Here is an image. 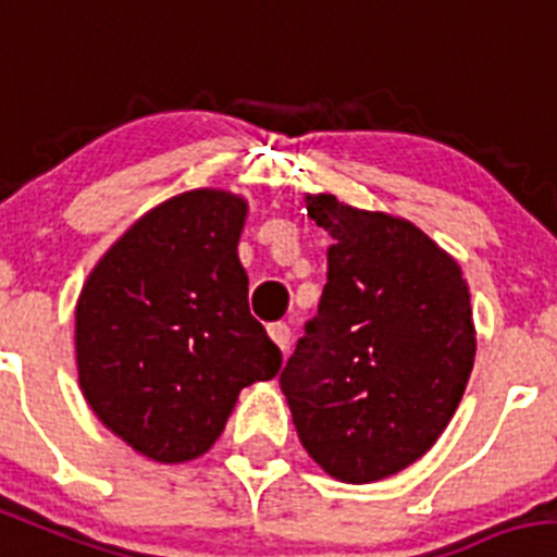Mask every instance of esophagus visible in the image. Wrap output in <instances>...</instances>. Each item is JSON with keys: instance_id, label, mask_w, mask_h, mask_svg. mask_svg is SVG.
<instances>
[{"instance_id": "1", "label": "esophagus", "mask_w": 557, "mask_h": 557, "mask_svg": "<svg viewBox=\"0 0 557 557\" xmlns=\"http://www.w3.org/2000/svg\"><path fill=\"white\" fill-rule=\"evenodd\" d=\"M268 334H270V339H273L275 345H278V348H282V350L289 348V339H293V331H289L287 323H270V325H268Z\"/></svg>"}]
</instances>
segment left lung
<instances>
[{
  "label": "left lung",
  "instance_id": "obj_1",
  "mask_svg": "<svg viewBox=\"0 0 557 557\" xmlns=\"http://www.w3.org/2000/svg\"><path fill=\"white\" fill-rule=\"evenodd\" d=\"M331 234L318 314L282 370L300 445L342 483L389 478L433 447L475 361L456 259L400 218L306 198Z\"/></svg>",
  "mask_w": 557,
  "mask_h": 557
}]
</instances>
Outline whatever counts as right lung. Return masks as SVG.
<instances>
[{
	"instance_id": "obj_1",
	"label": "right lung",
	"mask_w": 557,
	"mask_h": 557,
	"mask_svg": "<svg viewBox=\"0 0 557 557\" xmlns=\"http://www.w3.org/2000/svg\"><path fill=\"white\" fill-rule=\"evenodd\" d=\"M243 221L245 201L232 193H182L146 212L82 287V395L154 461L203 456L239 389L282 370V350L248 309Z\"/></svg>"
}]
</instances>
